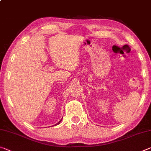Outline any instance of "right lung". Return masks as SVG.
<instances>
[{"instance_id":"add662e5","label":"right lung","mask_w":151,"mask_h":151,"mask_svg":"<svg viewBox=\"0 0 151 151\" xmlns=\"http://www.w3.org/2000/svg\"><path fill=\"white\" fill-rule=\"evenodd\" d=\"M60 121H61V120H60ZM60 121H59V122H58V123H57V124H60ZM56 124H55V125H56Z\"/></svg>"}]
</instances>
